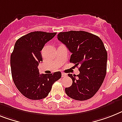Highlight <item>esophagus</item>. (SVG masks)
<instances>
[{
  "instance_id": "esophagus-1",
  "label": "esophagus",
  "mask_w": 122,
  "mask_h": 122,
  "mask_svg": "<svg viewBox=\"0 0 122 122\" xmlns=\"http://www.w3.org/2000/svg\"><path fill=\"white\" fill-rule=\"evenodd\" d=\"M66 76H67V74H66V73H62V77H66Z\"/></svg>"
}]
</instances>
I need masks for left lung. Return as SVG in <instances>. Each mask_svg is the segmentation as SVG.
<instances>
[{"label": "left lung", "instance_id": "8db88e82", "mask_svg": "<svg viewBox=\"0 0 122 122\" xmlns=\"http://www.w3.org/2000/svg\"><path fill=\"white\" fill-rule=\"evenodd\" d=\"M58 40L72 53L70 62L80 65L78 75L68 73L72 84L65 88V93L76 100L90 99L97 92L107 72V52L98 36L85 31L60 32Z\"/></svg>", "mask_w": 122, "mask_h": 122}]
</instances>
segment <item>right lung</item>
<instances>
[{
  "label": "right lung",
  "mask_w": 122,
  "mask_h": 122,
  "mask_svg": "<svg viewBox=\"0 0 122 122\" xmlns=\"http://www.w3.org/2000/svg\"><path fill=\"white\" fill-rule=\"evenodd\" d=\"M55 33L36 31L16 41L10 56L11 73L16 87L24 96L41 100L49 95L52 85L62 77L60 72L40 75L38 66L42 62L41 50Z\"/></svg>",
  "instance_id": "obj_1"
}]
</instances>
